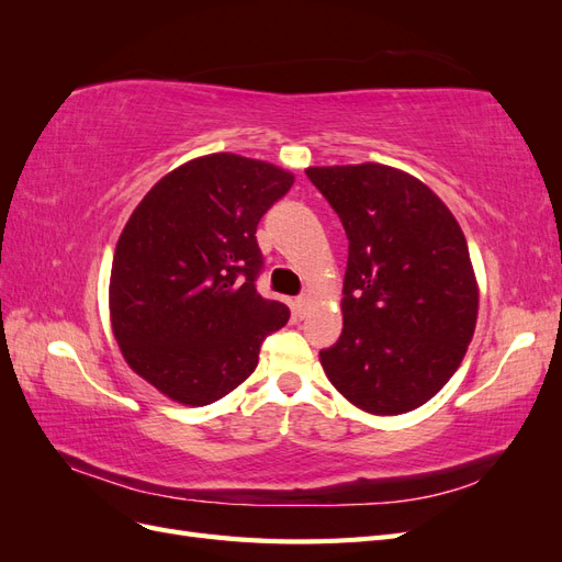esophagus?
<instances>
[{
	"label": "esophagus",
	"instance_id": "1",
	"mask_svg": "<svg viewBox=\"0 0 562 562\" xmlns=\"http://www.w3.org/2000/svg\"><path fill=\"white\" fill-rule=\"evenodd\" d=\"M307 304H310V300L304 297V295H300V297H295V314L302 318L304 314H307Z\"/></svg>",
	"mask_w": 562,
	"mask_h": 562
}]
</instances>
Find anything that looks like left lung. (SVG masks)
<instances>
[{"mask_svg":"<svg viewBox=\"0 0 562 562\" xmlns=\"http://www.w3.org/2000/svg\"><path fill=\"white\" fill-rule=\"evenodd\" d=\"M342 220V335L321 349L333 386L372 415L427 403L462 363L479 288L457 220L427 184L382 164L307 168Z\"/></svg>","mask_w":562,"mask_h":562,"instance_id":"1","label":"left lung"}]
</instances>
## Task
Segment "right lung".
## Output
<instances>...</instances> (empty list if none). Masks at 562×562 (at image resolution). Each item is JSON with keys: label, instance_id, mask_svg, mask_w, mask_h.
Wrapping results in <instances>:
<instances>
[{"label": "right lung", "instance_id": "right-lung-1", "mask_svg": "<svg viewBox=\"0 0 562 562\" xmlns=\"http://www.w3.org/2000/svg\"><path fill=\"white\" fill-rule=\"evenodd\" d=\"M291 187L288 171L223 151L161 178L128 217L112 262V330L128 366L168 398L227 396L291 318L258 293L255 239Z\"/></svg>", "mask_w": 562, "mask_h": 562}]
</instances>
